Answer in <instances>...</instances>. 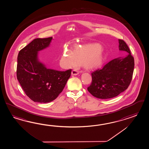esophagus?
I'll return each instance as SVG.
<instances>
[{
	"mask_svg": "<svg viewBox=\"0 0 149 149\" xmlns=\"http://www.w3.org/2000/svg\"><path fill=\"white\" fill-rule=\"evenodd\" d=\"M79 74V72L75 70H73L72 72V75H77Z\"/></svg>",
	"mask_w": 149,
	"mask_h": 149,
	"instance_id": "esophagus-1",
	"label": "esophagus"
}]
</instances>
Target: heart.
<instances>
[{"label": "heart", "mask_w": 149, "mask_h": 149, "mask_svg": "<svg viewBox=\"0 0 149 149\" xmlns=\"http://www.w3.org/2000/svg\"><path fill=\"white\" fill-rule=\"evenodd\" d=\"M103 60V51L98 44L76 45L71 51L66 50L62 57L63 63L67 66H75L77 63L88 69L100 66Z\"/></svg>", "instance_id": "heart-1"}]
</instances>
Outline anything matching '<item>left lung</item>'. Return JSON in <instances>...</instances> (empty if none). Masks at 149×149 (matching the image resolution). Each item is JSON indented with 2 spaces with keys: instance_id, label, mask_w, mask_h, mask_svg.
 I'll use <instances>...</instances> for the list:
<instances>
[{
  "instance_id": "1",
  "label": "left lung",
  "mask_w": 149,
  "mask_h": 149,
  "mask_svg": "<svg viewBox=\"0 0 149 149\" xmlns=\"http://www.w3.org/2000/svg\"><path fill=\"white\" fill-rule=\"evenodd\" d=\"M119 48L128 54L110 61L102 68L91 73L92 82L88 90L100 99H109L126 90L132 79L134 59L125 41L119 40Z\"/></svg>"
}]
</instances>
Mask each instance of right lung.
Masks as SVG:
<instances>
[{
    "instance_id": "add662e5",
    "label": "right lung",
    "mask_w": 149,
    "mask_h": 149,
    "mask_svg": "<svg viewBox=\"0 0 149 149\" xmlns=\"http://www.w3.org/2000/svg\"><path fill=\"white\" fill-rule=\"evenodd\" d=\"M52 40L35 39L18 54L17 79L26 96L35 102L49 103L56 99L71 75L72 70L48 69L38 60V51L49 46Z\"/></svg>"
}]
</instances>
